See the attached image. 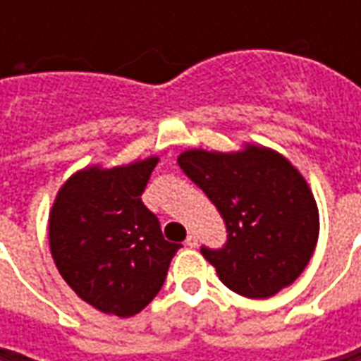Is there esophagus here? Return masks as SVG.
<instances>
[{
  "instance_id": "34e87169",
  "label": "esophagus",
  "mask_w": 361,
  "mask_h": 361,
  "mask_svg": "<svg viewBox=\"0 0 361 361\" xmlns=\"http://www.w3.org/2000/svg\"><path fill=\"white\" fill-rule=\"evenodd\" d=\"M185 245H187V247H190V249H195V247L199 245V239H197V235H195V233H190V235L187 237V241H185Z\"/></svg>"
}]
</instances>
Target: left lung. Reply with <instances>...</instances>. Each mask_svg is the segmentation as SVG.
<instances>
[{"label": "left lung", "mask_w": 361, "mask_h": 361, "mask_svg": "<svg viewBox=\"0 0 361 361\" xmlns=\"http://www.w3.org/2000/svg\"><path fill=\"white\" fill-rule=\"evenodd\" d=\"M176 160L225 219L227 245L201 249L219 279L251 299L293 283L319 237V211L305 176L281 152L251 142L231 152L188 148Z\"/></svg>", "instance_id": "left-lung-1"}]
</instances>
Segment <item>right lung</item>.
<instances>
[{
  "label": "right lung",
  "mask_w": 361,
  "mask_h": 361,
  "mask_svg": "<svg viewBox=\"0 0 361 361\" xmlns=\"http://www.w3.org/2000/svg\"><path fill=\"white\" fill-rule=\"evenodd\" d=\"M159 157L92 164L63 183L49 209V251L63 281L94 310L130 317L157 298L180 245L145 207Z\"/></svg>",
  "instance_id": "right-lung-1"
}]
</instances>
